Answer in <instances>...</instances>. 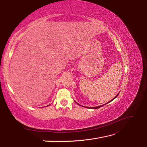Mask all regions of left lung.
Listing matches in <instances>:
<instances>
[{
    "label": "left lung",
    "instance_id": "obj_1",
    "mask_svg": "<svg viewBox=\"0 0 147 147\" xmlns=\"http://www.w3.org/2000/svg\"><path fill=\"white\" fill-rule=\"evenodd\" d=\"M118 95H119V94H117V95L116 96H115V97H114V98L113 99H112V100H111V101H109V102H111L112 100H114V99L115 98H116V97H117V96H118ZM109 102H107V103H109ZM76 104H77L78 105H79L78 104V103H76ZM104 105H105V104ZM104 105H100V106H98V107H89V108H91V109H98V108H100V107H102V106H104ZM87 108H88V107H87Z\"/></svg>",
    "mask_w": 147,
    "mask_h": 147
}]
</instances>
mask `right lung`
I'll return each mask as SVG.
<instances>
[{
	"label": "right lung",
	"instance_id": "1",
	"mask_svg": "<svg viewBox=\"0 0 147 147\" xmlns=\"http://www.w3.org/2000/svg\"><path fill=\"white\" fill-rule=\"evenodd\" d=\"M49 105H47V106H49Z\"/></svg>",
	"mask_w": 147,
	"mask_h": 147
}]
</instances>
